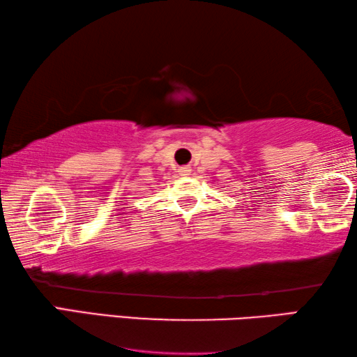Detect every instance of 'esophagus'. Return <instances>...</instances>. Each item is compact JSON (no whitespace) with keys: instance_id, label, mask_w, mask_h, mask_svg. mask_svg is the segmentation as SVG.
Here are the masks:
<instances>
[{"instance_id":"1","label":"esophagus","mask_w":357,"mask_h":357,"mask_svg":"<svg viewBox=\"0 0 357 357\" xmlns=\"http://www.w3.org/2000/svg\"><path fill=\"white\" fill-rule=\"evenodd\" d=\"M178 172H180V175H183V177H186V175H190V174H191V167H188V166H183V167H180V169H178Z\"/></svg>"}]
</instances>
